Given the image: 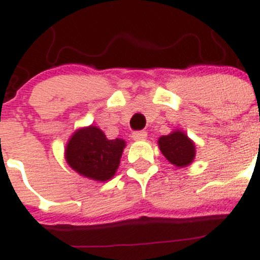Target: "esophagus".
<instances>
[{"instance_id": "esophagus-1", "label": "esophagus", "mask_w": 260, "mask_h": 260, "mask_svg": "<svg viewBox=\"0 0 260 260\" xmlns=\"http://www.w3.org/2000/svg\"><path fill=\"white\" fill-rule=\"evenodd\" d=\"M132 135L134 141H144V139L147 138L146 132H134Z\"/></svg>"}]
</instances>
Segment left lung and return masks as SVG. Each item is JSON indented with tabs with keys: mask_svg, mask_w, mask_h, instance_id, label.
I'll list each match as a JSON object with an SVG mask.
<instances>
[{
	"mask_svg": "<svg viewBox=\"0 0 260 260\" xmlns=\"http://www.w3.org/2000/svg\"><path fill=\"white\" fill-rule=\"evenodd\" d=\"M158 147L168 161L176 167H186L194 160L195 146L182 132H173L158 139Z\"/></svg>",
	"mask_w": 260,
	"mask_h": 260,
	"instance_id": "left-lung-1",
	"label": "left lung"
}]
</instances>
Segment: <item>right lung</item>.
<instances>
[{"mask_svg": "<svg viewBox=\"0 0 260 260\" xmlns=\"http://www.w3.org/2000/svg\"><path fill=\"white\" fill-rule=\"evenodd\" d=\"M125 141H109L96 126L78 130L66 146V161L82 176L107 181L114 176L119 165Z\"/></svg>", "mask_w": 260, "mask_h": 260, "instance_id": "1", "label": "right lung"}]
</instances>
